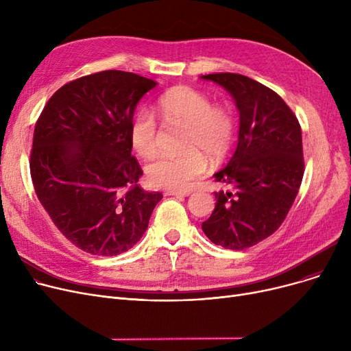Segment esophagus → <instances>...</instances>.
<instances>
[{"instance_id": "obj_1", "label": "esophagus", "mask_w": 351, "mask_h": 351, "mask_svg": "<svg viewBox=\"0 0 351 351\" xmlns=\"http://www.w3.org/2000/svg\"><path fill=\"white\" fill-rule=\"evenodd\" d=\"M165 196H176V197H185L189 196V192H183V191H166Z\"/></svg>"}]
</instances>
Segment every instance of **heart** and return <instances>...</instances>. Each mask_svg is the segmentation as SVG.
Segmentation results:
<instances>
[{"instance_id": "heart-1", "label": "heart", "mask_w": 351, "mask_h": 351, "mask_svg": "<svg viewBox=\"0 0 351 351\" xmlns=\"http://www.w3.org/2000/svg\"><path fill=\"white\" fill-rule=\"evenodd\" d=\"M156 109L165 123L186 128L179 155H162L147 165L146 178L155 188L188 189L206 171L208 155L216 160L223 158L234 138V118L225 105H212L204 92L191 86H175L158 99ZM131 143L142 158H154L158 152L159 128L155 115L141 109L131 123Z\"/></svg>"}]
</instances>
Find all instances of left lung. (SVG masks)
Here are the masks:
<instances>
[{
	"label": "left lung",
	"mask_w": 351,
	"mask_h": 351,
	"mask_svg": "<svg viewBox=\"0 0 351 351\" xmlns=\"http://www.w3.org/2000/svg\"><path fill=\"white\" fill-rule=\"evenodd\" d=\"M223 86L241 117L236 152L215 180L216 205L202 230L225 249L243 250L273 234L296 199L304 173L302 128L274 90L241 73L202 75Z\"/></svg>",
	"instance_id": "left-lung-1"
}]
</instances>
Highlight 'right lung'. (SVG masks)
Returning <instances> with one entry per match:
<instances>
[{
  "mask_svg": "<svg viewBox=\"0 0 351 351\" xmlns=\"http://www.w3.org/2000/svg\"><path fill=\"white\" fill-rule=\"evenodd\" d=\"M155 86L132 72L90 73L55 92L35 123V193L53 225L86 253L128 252L162 199L138 185L143 172L129 136L138 102Z\"/></svg>",
  "mask_w": 351,
  "mask_h": 351,
  "instance_id": "add662e5",
  "label": "right lung"
}]
</instances>
